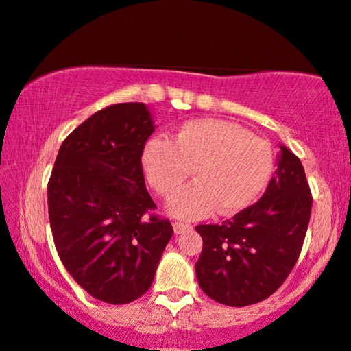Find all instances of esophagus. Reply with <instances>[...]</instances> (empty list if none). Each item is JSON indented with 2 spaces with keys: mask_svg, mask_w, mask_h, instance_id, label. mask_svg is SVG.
I'll return each instance as SVG.
<instances>
[{
  "mask_svg": "<svg viewBox=\"0 0 351 351\" xmlns=\"http://www.w3.org/2000/svg\"><path fill=\"white\" fill-rule=\"evenodd\" d=\"M173 230H175L176 234H183V232L193 230V226H191L189 223H184V221H175L173 223Z\"/></svg>",
  "mask_w": 351,
  "mask_h": 351,
  "instance_id": "34e87169",
  "label": "esophagus"
}]
</instances>
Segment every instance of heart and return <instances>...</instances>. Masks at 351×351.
<instances>
[{
  "mask_svg": "<svg viewBox=\"0 0 351 351\" xmlns=\"http://www.w3.org/2000/svg\"><path fill=\"white\" fill-rule=\"evenodd\" d=\"M143 168L154 191L170 197L191 170L195 178L168 204L184 219L234 215L256 200L274 171V152L263 138L224 120H191L171 141L152 138L143 149Z\"/></svg>",
  "mask_w": 351,
  "mask_h": 351,
  "instance_id": "heart-1",
  "label": "heart"
}]
</instances>
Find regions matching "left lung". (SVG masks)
Returning <instances> with one entry per match:
<instances>
[{
  "instance_id": "8db88e82",
  "label": "left lung",
  "mask_w": 351,
  "mask_h": 351,
  "mask_svg": "<svg viewBox=\"0 0 351 351\" xmlns=\"http://www.w3.org/2000/svg\"><path fill=\"white\" fill-rule=\"evenodd\" d=\"M311 191L295 154L281 146L276 175L258 202L221 224H199L195 273L202 291L228 306L273 295L295 266L311 215Z\"/></svg>"
}]
</instances>
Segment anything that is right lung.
<instances>
[{"mask_svg": "<svg viewBox=\"0 0 351 351\" xmlns=\"http://www.w3.org/2000/svg\"><path fill=\"white\" fill-rule=\"evenodd\" d=\"M152 132L143 102L107 106L64 139L48 183L60 261L78 286L112 305L149 291L173 236L144 183L141 157Z\"/></svg>", "mask_w": 351, "mask_h": 351, "instance_id": "obj_1", "label": "right lung"}]
</instances>
